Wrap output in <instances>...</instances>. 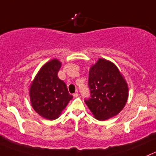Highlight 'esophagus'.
Returning a JSON list of instances; mask_svg holds the SVG:
<instances>
[{"mask_svg": "<svg viewBox=\"0 0 156 156\" xmlns=\"http://www.w3.org/2000/svg\"><path fill=\"white\" fill-rule=\"evenodd\" d=\"M73 96L74 98H76L79 96V94H78V93H73Z\"/></svg>", "mask_w": 156, "mask_h": 156, "instance_id": "34e87169", "label": "esophagus"}]
</instances>
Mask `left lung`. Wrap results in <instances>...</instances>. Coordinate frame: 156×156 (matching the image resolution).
<instances>
[{"instance_id":"left-lung-1","label":"left lung","mask_w":156,"mask_h":156,"mask_svg":"<svg viewBox=\"0 0 156 156\" xmlns=\"http://www.w3.org/2000/svg\"><path fill=\"white\" fill-rule=\"evenodd\" d=\"M88 86L90 97L85 103L98 120L108 119L119 113L128 99L126 81L112 62L99 58L90 67Z\"/></svg>"}]
</instances>
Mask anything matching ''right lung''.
<instances>
[{
    "label": "right lung",
    "instance_id": "1",
    "mask_svg": "<svg viewBox=\"0 0 156 156\" xmlns=\"http://www.w3.org/2000/svg\"><path fill=\"white\" fill-rule=\"evenodd\" d=\"M61 63L53 59L44 65L30 88L32 107L41 116L49 120L58 118L73 96L66 83L57 76Z\"/></svg>",
    "mask_w": 156,
    "mask_h": 156
}]
</instances>
